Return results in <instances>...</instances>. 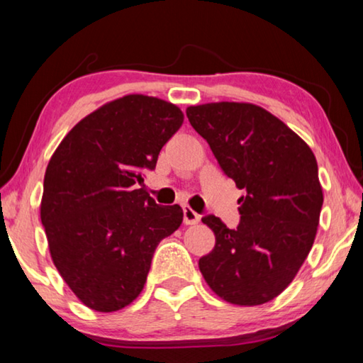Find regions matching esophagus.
Returning a JSON list of instances; mask_svg holds the SVG:
<instances>
[{
    "mask_svg": "<svg viewBox=\"0 0 363 363\" xmlns=\"http://www.w3.org/2000/svg\"><path fill=\"white\" fill-rule=\"evenodd\" d=\"M199 220H200L199 213H195L192 208L184 206V224L194 225V224H199Z\"/></svg>",
    "mask_w": 363,
    "mask_h": 363,
    "instance_id": "esophagus-1",
    "label": "esophagus"
}]
</instances>
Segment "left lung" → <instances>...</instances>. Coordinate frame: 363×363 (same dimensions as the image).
<instances>
[{
    "label": "left lung",
    "mask_w": 363,
    "mask_h": 363,
    "mask_svg": "<svg viewBox=\"0 0 363 363\" xmlns=\"http://www.w3.org/2000/svg\"><path fill=\"white\" fill-rule=\"evenodd\" d=\"M220 169L238 189L240 223L201 218L216 245L199 267L227 303L257 306L285 290L314 243L323 205L317 160L284 121L253 104L211 102L186 110Z\"/></svg>",
    "instance_id": "left-lung-1"
}]
</instances>
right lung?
<instances>
[{"mask_svg": "<svg viewBox=\"0 0 363 363\" xmlns=\"http://www.w3.org/2000/svg\"><path fill=\"white\" fill-rule=\"evenodd\" d=\"M182 121L174 104L120 97L73 126L49 160L41 223L54 266L89 309L131 304L158 243L182 223L179 205L160 206L138 189Z\"/></svg>", "mask_w": 363, "mask_h": 363, "instance_id": "add662e5", "label": "right lung"}]
</instances>
